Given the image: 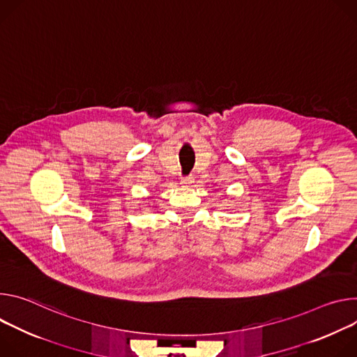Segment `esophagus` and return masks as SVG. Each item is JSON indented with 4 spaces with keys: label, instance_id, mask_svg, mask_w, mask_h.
Returning a JSON list of instances; mask_svg holds the SVG:
<instances>
[{
    "label": "esophagus",
    "instance_id": "esophagus-1",
    "mask_svg": "<svg viewBox=\"0 0 357 357\" xmlns=\"http://www.w3.org/2000/svg\"><path fill=\"white\" fill-rule=\"evenodd\" d=\"M194 184V177L188 176V177H181V185L183 187H191Z\"/></svg>",
    "mask_w": 357,
    "mask_h": 357
}]
</instances>
